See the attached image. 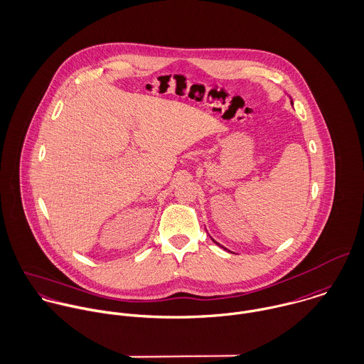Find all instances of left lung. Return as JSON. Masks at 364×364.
Wrapping results in <instances>:
<instances>
[{
	"label": "left lung",
	"instance_id": "left-lung-1",
	"mask_svg": "<svg viewBox=\"0 0 364 364\" xmlns=\"http://www.w3.org/2000/svg\"><path fill=\"white\" fill-rule=\"evenodd\" d=\"M291 102H292V100H291ZM213 241H214V240H213ZM214 242H215V241H214ZM215 244H218V242H215ZM218 245H220V244H218ZM223 248H224V247H223Z\"/></svg>",
	"mask_w": 364,
	"mask_h": 364
}]
</instances>
